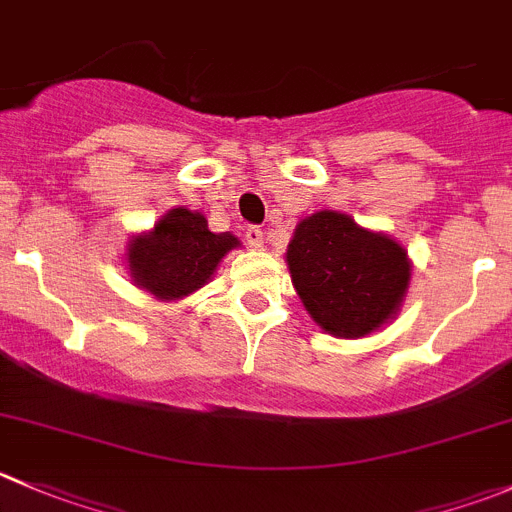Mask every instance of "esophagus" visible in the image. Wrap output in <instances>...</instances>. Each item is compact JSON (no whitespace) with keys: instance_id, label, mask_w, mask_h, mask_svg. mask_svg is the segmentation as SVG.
Here are the masks:
<instances>
[{"instance_id":"esophagus-1","label":"esophagus","mask_w":512,"mask_h":512,"mask_svg":"<svg viewBox=\"0 0 512 512\" xmlns=\"http://www.w3.org/2000/svg\"><path fill=\"white\" fill-rule=\"evenodd\" d=\"M245 240H247V245L255 247V250H260V247L265 245V232H262L260 227L250 225V227H247V232H245Z\"/></svg>"}]
</instances>
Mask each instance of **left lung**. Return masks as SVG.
<instances>
[{
    "mask_svg": "<svg viewBox=\"0 0 512 512\" xmlns=\"http://www.w3.org/2000/svg\"><path fill=\"white\" fill-rule=\"evenodd\" d=\"M292 285L322 330L362 337L398 312L410 280L403 247L322 210L297 225L287 247Z\"/></svg>",
    "mask_w": 512,
    "mask_h": 512,
    "instance_id": "obj_1",
    "label": "left lung"
}]
</instances>
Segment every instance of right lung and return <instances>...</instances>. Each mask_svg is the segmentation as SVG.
I'll list each match as a JSON object with an SVG mask.
<instances>
[{"instance_id":"1","label":"right lung","mask_w":512,"mask_h":512,"mask_svg":"<svg viewBox=\"0 0 512 512\" xmlns=\"http://www.w3.org/2000/svg\"><path fill=\"white\" fill-rule=\"evenodd\" d=\"M232 247H237L235 235H215L200 212L177 207L155 230L132 240L127 260L137 285L162 300H175L205 285Z\"/></svg>"}]
</instances>
